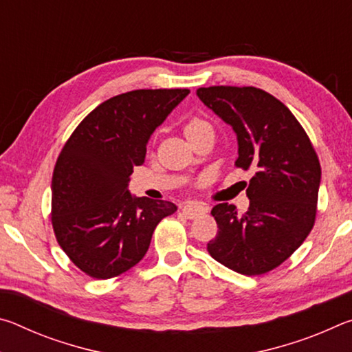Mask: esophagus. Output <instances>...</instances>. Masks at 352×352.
Segmentation results:
<instances>
[{"label":"esophagus","instance_id":"esophagus-1","mask_svg":"<svg viewBox=\"0 0 352 352\" xmlns=\"http://www.w3.org/2000/svg\"><path fill=\"white\" fill-rule=\"evenodd\" d=\"M205 212H208V208L204 204H200V201H188V204L183 206V214L188 219H197L200 216H204Z\"/></svg>","mask_w":352,"mask_h":352}]
</instances>
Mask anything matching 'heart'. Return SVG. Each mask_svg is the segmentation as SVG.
<instances>
[{
  "instance_id": "b5f03b06",
  "label": "heart",
  "mask_w": 352,
  "mask_h": 352,
  "mask_svg": "<svg viewBox=\"0 0 352 352\" xmlns=\"http://www.w3.org/2000/svg\"><path fill=\"white\" fill-rule=\"evenodd\" d=\"M206 127H211V126H210V122L205 121V119L192 118V119H189V121L186 122V126H184V135H186V138H188V136H190L195 132H199V130H201V129H206Z\"/></svg>"
}]
</instances>
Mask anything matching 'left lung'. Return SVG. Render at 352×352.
Segmentation results:
<instances>
[{"mask_svg":"<svg viewBox=\"0 0 352 352\" xmlns=\"http://www.w3.org/2000/svg\"><path fill=\"white\" fill-rule=\"evenodd\" d=\"M208 109L233 127L237 168L252 169L248 211L219 204L211 214L214 259L241 275H262L290 258L317 216L321 168L305 129L281 100L254 87L199 88Z\"/></svg>","mask_w":352,"mask_h":352,"instance_id":"8db88e82","label":"left lung"}]
</instances>
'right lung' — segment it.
I'll list each match as a JSON object with an SVG mask.
<instances>
[{"instance_id":"1","label":"right lung","mask_w":352,"mask_h":352,"mask_svg":"<svg viewBox=\"0 0 352 352\" xmlns=\"http://www.w3.org/2000/svg\"><path fill=\"white\" fill-rule=\"evenodd\" d=\"M189 94L133 90L98 105L76 127L52 174V228L76 267L96 279L132 269L153 230L177 211L172 201L133 197L129 180L155 129Z\"/></svg>"}]
</instances>
